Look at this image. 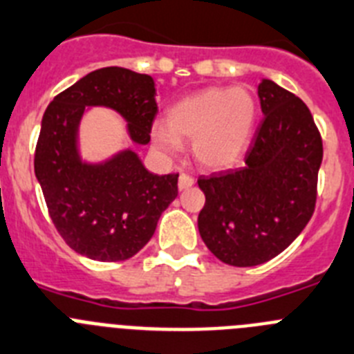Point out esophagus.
<instances>
[{
  "label": "esophagus",
  "instance_id": "obj_1",
  "mask_svg": "<svg viewBox=\"0 0 354 354\" xmlns=\"http://www.w3.org/2000/svg\"><path fill=\"white\" fill-rule=\"evenodd\" d=\"M192 185H194V178L189 176V174H181L180 180H178V189L180 190L190 189Z\"/></svg>",
  "mask_w": 354,
  "mask_h": 354
}]
</instances>
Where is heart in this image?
Instances as JSON below:
<instances>
[{"label": "heart", "mask_w": 354, "mask_h": 354, "mask_svg": "<svg viewBox=\"0 0 354 354\" xmlns=\"http://www.w3.org/2000/svg\"><path fill=\"white\" fill-rule=\"evenodd\" d=\"M257 104L245 88H206L181 98L169 109L167 123L155 122L151 141L164 155H176L185 139H192V153L208 169L236 164L254 138Z\"/></svg>", "instance_id": "b5f03b06"}]
</instances>
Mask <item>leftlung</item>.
<instances>
[{"mask_svg":"<svg viewBox=\"0 0 354 354\" xmlns=\"http://www.w3.org/2000/svg\"><path fill=\"white\" fill-rule=\"evenodd\" d=\"M264 118L245 167L201 176L206 203L197 227L206 247L231 266H257L279 256L310 221L323 141L296 95L261 79Z\"/></svg>","mask_w":354,"mask_h":354,"instance_id":"obj_1","label":"left lung"}]
</instances>
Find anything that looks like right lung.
I'll return each mask as SVG.
<instances>
[{"mask_svg":"<svg viewBox=\"0 0 354 354\" xmlns=\"http://www.w3.org/2000/svg\"><path fill=\"white\" fill-rule=\"evenodd\" d=\"M151 75L107 66L79 79L46 109L35 151V176L63 240L95 261H125L153 236L162 212L176 199L178 174H153L132 148L104 160L82 157V118L106 107L125 120L129 139L149 142L157 114Z\"/></svg>","mask_w":354,"mask_h":354,"instance_id":"right-lung-1","label":"right lung"}]
</instances>
